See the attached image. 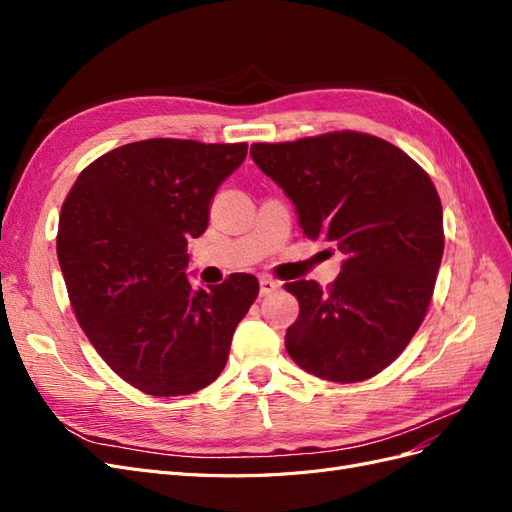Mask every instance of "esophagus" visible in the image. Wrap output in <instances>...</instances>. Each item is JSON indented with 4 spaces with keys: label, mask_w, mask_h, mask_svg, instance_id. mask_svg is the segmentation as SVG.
<instances>
[{
    "label": "esophagus",
    "mask_w": 512,
    "mask_h": 512,
    "mask_svg": "<svg viewBox=\"0 0 512 512\" xmlns=\"http://www.w3.org/2000/svg\"><path fill=\"white\" fill-rule=\"evenodd\" d=\"M260 297H267V294L275 292L277 288H280V282L271 280V277H260Z\"/></svg>",
    "instance_id": "obj_1"
}]
</instances>
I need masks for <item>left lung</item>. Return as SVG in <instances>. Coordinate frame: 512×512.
Instances as JSON below:
<instances>
[{
    "label": "left lung",
    "instance_id": "1",
    "mask_svg": "<svg viewBox=\"0 0 512 512\" xmlns=\"http://www.w3.org/2000/svg\"><path fill=\"white\" fill-rule=\"evenodd\" d=\"M252 160L299 213L307 239L346 254L322 290L288 282L299 318L290 359L331 382L380 374L421 327L444 252L442 203L429 175L399 147L361 132L254 143Z\"/></svg>",
    "mask_w": 512,
    "mask_h": 512
}]
</instances>
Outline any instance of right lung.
I'll return each instance as SVG.
<instances>
[{"mask_svg":"<svg viewBox=\"0 0 512 512\" xmlns=\"http://www.w3.org/2000/svg\"><path fill=\"white\" fill-rule=\"evenodd\" d=\"M247 145L149 138L117 147L74 181L57 258L87 339L119 378L153 397L190 395L222 374L232 333L258 297L250 273L192 288L188 239Z\"/></svg>","mask_w":512,"mask_h":512,"instance_id":"obj_1","label":"right lung"}]
</instances>
